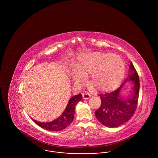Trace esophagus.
Wrapping results in <instances>:
<instances>
[{"mask_svg": "<svg viewBox=\"0 0 158 158\" xmlns=\"http://www.w3.org/2000/svg\"><path fill=\"white\" fill-rule=\"evenodd\" d=\"M83 99H88L89 98H90V94H83L82 95Z\"/></svg>", "mask_w": 158, "mask_h": 158, "instance_id": "esophagus-1", "label": "esophagus"}]
</instances>
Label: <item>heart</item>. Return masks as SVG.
Wrapping results in <instances>:
<instances>
[{"label":"heart","mask_w":158,"mask_h":158,"mask_svg":"<svg viewBox=\"0 0 158 158\" xmlns=\"http://www.w3.org/2000/svg\"><path fill=\"white\" fill-rule=\"evenodd\" d=\"M74 73L72 76L77 83L83 82L88 76L92 85L91 89H98L101 92H109L116 89L121 82L126 72L125 63L116 54L84 53L79 55L72 64Z\"/></svg>","instance_id":"1"}]
</instances>
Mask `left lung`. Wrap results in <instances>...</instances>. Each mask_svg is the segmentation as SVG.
<instances>
[{"label":"left lung","mask_w":158,"mask_h":158,"mask_svg":"<svg viewBox=\"0 0 158 158\" xmlns=\"http://www.w3.org/2000/svg\"><path fill=\"white\" fill-rule=\"evenodd\" d=\"M130 73L122 85L111 93L98 95L101 99V105L95 111L99 122L108 127H115L129 120L135 113L139 95L140 81L137 72L130 62ZM129 80L134 82V93L129 98L123 99L119 95L122 85ZM125 98V97H124Z\"/></svg>","instance_id":"left-lung-1"}]
</instances>
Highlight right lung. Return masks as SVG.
<instances>
[{
  "label": "right lung",
  "mask_w": 158,
  "mask_h": 158,
  "mask_svg": "<svg viewBox=\"0 0 158 158\" xmlns=\"http://www.w3.org/2000/svg\"><path fill=\"white\" fill-rule=\"evenodd\" d=\"M82 96L81 94H79L77 95L72 97L70 99L68 105L63 114L59 118L52 122L40 123L33 119L32 120L34 121L38 126L45 130L53 131H61L64 129L65 128L67 127L73 120L76 105L77 104L79 101L82 100Z\"/></svg>",
  "instance_id": "add662e5"
}]
</instances>
